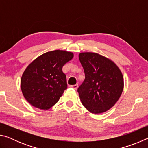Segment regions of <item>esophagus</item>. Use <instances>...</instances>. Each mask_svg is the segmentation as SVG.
Instances as JSON below:
<instances>
[{"instance_id":"obj_1","label":"esophagus","mask_w":148,"mask_h":148,"mask_svg":"<svg viewBox=\"0 0 148 148\" xmlns=\"http://www.w3.org/2000/svg\"><path fill=\"white\" fill-rule=\"evenodd\" d=\"M71 87L73 88L74 89H77V87H78V85L76 84V85H73V86H71Z\"/></svg>"}]
</instances>
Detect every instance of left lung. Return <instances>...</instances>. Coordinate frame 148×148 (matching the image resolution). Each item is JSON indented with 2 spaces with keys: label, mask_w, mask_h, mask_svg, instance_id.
Masks as SVG:
<instances>
[{
  "label": "left lung",
  "mask_w": 148,
  "mask_h": 148,
  "mask_svg": "<svg viewBox=\"0 0 148 148\" xmlns=\"http://www.w3.org/2000/svg\"><path fill=\"white\" fill-rule=\"evenodd\" d=\"M86 78L77 89L80 100L91 113L106 112L118 101L123 90L119 67L106 57L92 52L79 54Z\"/></svg>",
  "instance_id": "1"
}]
</instances>
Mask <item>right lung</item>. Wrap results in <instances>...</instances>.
<instances>
[{
    "label": "right lung",
    "instance_id": "right-lung-1",
    "mask_svg": "<svg viewBox=\"0 0 148 148\" xmlns=\"http://www.w3.org/2000/svg\"><path fill=\"white\" fill-rule=\"evenodd\" d=\"M73 57L72 52L54 50L41 55L28 65L22 75L21 88L29 103L48 110L59 101L67 89L62 66Z\"/></svg>",
    "mask_w": 148,
    "mask_h": 148
}]
</instances>
